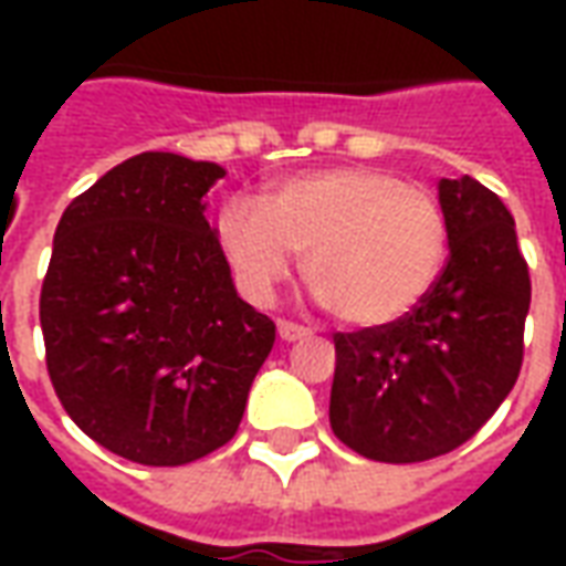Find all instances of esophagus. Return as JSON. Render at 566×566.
<instances>
[{"label": "esophagus", "mask_w": 566, "mask_h": 566, "mask_svg": "<svg viewBox=\"0 0 566 566\" xmlns=\"http://www.w3.org/2000/svg\"><path fill=\"white\" fill-rule=\"evenodd\" d=\"M279 336H282L284 343H296V339H306L308 331L300 327V324H291V321H279Z\"/></svg>", "instance_id": "esophagus-1"}]
</instances>
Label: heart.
<instances>
[{
  "label": "heart",
  "instance_id": "obj_1",
  "mask_svg": "<svg viewBox=\"0 0 566 566\" xmlns=\"http://www.w3.org/2000/svg\"><path fill=\"white\" fill-rule=\"evenodd\" d=\"M218 239L251 300L270 303L296 254L336 318L376 327L403 318L433 287L449 223L424 187L369 166H336L287 178L263 206L223 202Z\"/></svg>",
  "mask_w": 566,
  "mask_h": 566
}]
</instances>
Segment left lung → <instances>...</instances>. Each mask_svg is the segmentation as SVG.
<instances>
[{
  "mask_svg": "<svg viewBox=\"0 0 566 566\" xmlns=\"http://www.w3.org/2000/svg\"><path fill=\"white\" fill-rule=\"evenodd\" d=\"M449 263L406 318L336 333L331 427L381 463L458 449L510 397L531 275L510 209L475 178H442Z\"/></svg>",
  "mask_w": 566,
  "mask_h": 566,
  "instance_id": "obj_1",
  "label": "left lung"
}]
</instances>
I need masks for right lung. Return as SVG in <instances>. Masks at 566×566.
Returning a JSON list of instances; mask_svg holds the SVG:
<instances>
[{"instance_id": "1", "label": "right lung", "mask_w": 566, "mask_h": 566, "mask_svg": "<svg viewBox=\"0 0 566 566\" xmlns=\"http://www.w3.org/2000/svg\"><path fill=\"white\" fill-rule=\"evenodd\" d=\"M227 169L145 150L69 202L42 284L69 418L103 449L181 467L239 430L275 324L235 294L206 193Z\"/></svg>"}]
</instances>
